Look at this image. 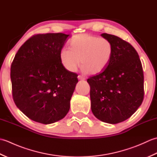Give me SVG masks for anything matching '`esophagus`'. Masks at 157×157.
Instances as JSON below:
<instances>
[{"mask_svg": "<svg viewBox=\"0 0 157 157\" xmlns=\"http://www.w3.org/2000/svg\"><path fill=\"white\" fill-rule=\"evenodd\" d=\"M78 79H79V80H84V79H85L84 77H83L82 75H78Z\"/></svg>", "mask_w": 157, "mask_h": 157, "instance_id": "esophagus-1", "label": "esophagus"}]
</instances>
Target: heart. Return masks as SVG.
I'll return each mask as SVG.
<instances>
[{
  "instance_id": "obj_1",
  "label": "heart",
  "mask_w": 157,
  "mask_h": 157,
  "mask_svg": "<svg viewBox=\"0 0 157 157\" xmlns=\"http://www.w3.org/2000/svg\"><path fill=\"white\" fill-rule=\"evenodd\" d=\"M69 48H63L60 52V61L65 69L75 71L79 64L83 71L96 75L101 73L111 61L113 46L105 38L90 34L73 36L69 42Z\"/></svg>"
}]
</instances>
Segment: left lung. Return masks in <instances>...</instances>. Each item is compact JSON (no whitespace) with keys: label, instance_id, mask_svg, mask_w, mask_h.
I'll use <instances>...</instances> for the list:
<instances>
[{"label":"left lung","instance_id":"obj_1","mask_svg":"<svg viewBox=\"0 0 157 157\" xmlns=\"http://www.w3.org/2000/svg\"><path fill=\"white\" fill-rule=\"evenodd\" d=\"M112 42L111 61L99 74L90 77L91 109L101 121L116 124L129 118L144 99V73L137 51L129 42L104 33Z\"/></svg>","mask_w":157,"mask_h":157}]
</instances>
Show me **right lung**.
I'll use <instances>...</instances> for the list:
<instances>
[{
	"label": "right lung",
	"mask_w": 157,
	"mask_h": 157,
	"mask_svg": "<svg viewBox=\"0 0 157 157\" xmlns=\"http://www.w3.org/2000/svg\"><path fill=\"white\" fill-rule=\"evenodd\" d=\"M69 36L63 33L33 36L13 59V101L33 121L51 124L64 118L69 111L78 74L63 67L59 56Z\"/></svg>",
	"instance_id": "1"
}]
</instances>
